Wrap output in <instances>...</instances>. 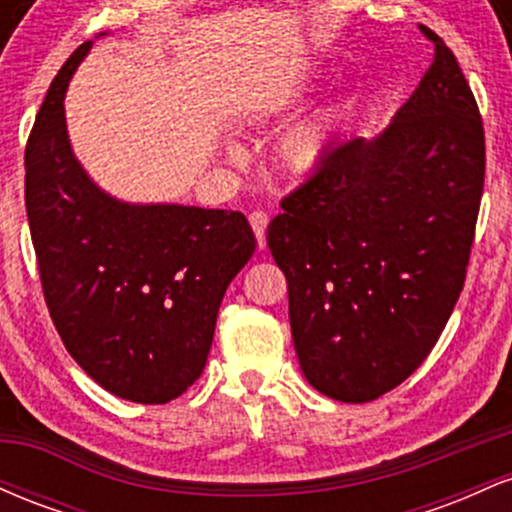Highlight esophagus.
<instances>
[{
	"mask_svg": "<svg viewBox=\"0 0 512 512\" xmlns=\"http://www.w3.org/2000/svg\"><path fill=\"white\" fill-rule=\"evenodd\" d=\"M267 223H269V216L264 214V211H252L250 214V226L252 231H255L257 245H260L262 250L267 248Z\"/></svg>",
	"mask_w": 512,
	"mask_h": 512,
	"instance_id": "esophagus-1",
	"label": "esophagus"
}]
</instances>
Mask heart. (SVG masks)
I'll return each instance as SVG.
<instances>
[{
    "label": "heart",
    "instance_id": "1",
    "mask_svg": "<svg viewBox=\"0 0 512 512\" xmlns=\"http://www.w3.org/2000/svg\"><path fill=\"white\" fill-rule=\"evenodd\" d=\"M289 98L279 96L272 98L252 115V120H262L269 113H281V110L289 108ZM327 137H330V125L327 122H313V125H305L293 132L284 144V161L289 163L293 170H310L320 163L322 154H325Z\"/></svg>",
    "mask_w": 512,
    "mask_h": 512
}]
</instances>
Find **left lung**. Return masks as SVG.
<instances>
[{"instance_id":"left-lung-1","label":"left lung","mask_w":512,"mask_h":512,"mask_svg":"<svg viewBox=\"0 0 512 512\" xmlns=\"http://www.w3.org/2000/svg\"><path fill=\"white\" fill-rule=\"evenodd\" d=\"M380 137L334 144L281 199L267 245L308 383L370 402L424 363L460 298L484 192V125L443 38Z\"/></svg>"}]
</instances>
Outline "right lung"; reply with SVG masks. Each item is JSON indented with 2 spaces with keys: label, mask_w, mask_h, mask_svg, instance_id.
I'll use <instances>...</instances> for the list:
<instances>
[{
  "label": "right lung",
  "mask_w": 512,
  "mask_h": 512,
  "mask_svg": "<svg viewBox=\"0 0 512 512\" xmlns=\"http://www.w3.org/2000/svg\"><path fill=\"white\" fill-rule=\"evenodd\" d=\"M91 45L64 62L26 144L40 284L64 346L98 385L166 404L202 375L223 293L255 252V233L240 211L125 204L93 185L62 105Z\"/></svg>",
  "instance_id": "obj_1"
}]
</instances>
